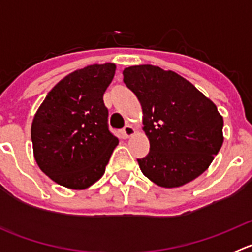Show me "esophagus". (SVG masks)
<instances>
[{"instance_id": "esophagus-1", "label": "esophagus", "mask_w": 252, "mask_h": 252, "mask_svg": "<svg viewBox=\"0 0 252 252\" xmlns=\"http://www.w3.org/2000/svg\"><path fill=\"white\" fill-rule=\"evenodd\" d=\"M122 133H123V135L126 136V138H129V136H131L134 133H135V129L133 128V126L128 124V126H124L123 131H122Z\"/></svg>"}]
</instances>
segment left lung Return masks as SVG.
Wrapping results in <instances>:
<instances>
[{"label":"left lung","instance_id":"obj_1","mask_svg":"<svg viewBox=\"0 0 252 252\" xmlns=\"http://www.w3.org/2000/svg\"><path fill=\"white\" fill-rule=\"evenodd\" d=\"M126 85L140 101L150 152L138 163L145 177L177 188L202 174L223 144V118L190 81L151 64L123 70Z\"/></svg>","mask_w":252,"mask_h":252}]
</instances>
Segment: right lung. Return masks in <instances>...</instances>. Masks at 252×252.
Returning a JSON list of instances; mask_svg holds the SVG:
<instances>
[{
  "instance_id": "1",
  "label": "right lung",
  "mask_w": 252,
  "mask_h": 252,
  "mask_svg": "<svg viewBox=\"0 0 252 252\" xmlns=\"http://www.w3.org/2000/svg\"><path fill=\"white\" fill-rule=\"evenodd\" d=\"M114 72L116 64L105 63L70 73L53 86L35 113V161L62 187L83 190L97 182L118 145L103 103Z\"/></svg>"
}]
</instances>
